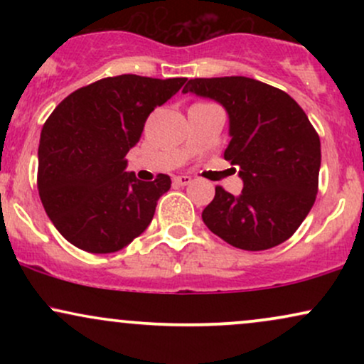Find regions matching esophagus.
<instances>
[{
    "label": "esophagus",
    "instance_id": "obj_1",
    "mask_svg": "<svg viewBox=\"0 0 364 364\" xmlns=\"http://www.w3.org/2000/svg\"><path fill=\"white\" fill-rule=\"evenodd\" d=\"M174 183H176V185H179V186H186V185H190V183H191V178L186 176V174H181V176L174 178Z\"/></svg>",
    "mask_w": 364,
    "mask_h": 364
}]
</instances>
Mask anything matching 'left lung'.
I'll return each instance as SVG.
<instances>
[{"label": "left lung", "mask_w": 364, "mask_h": 364, "mask_svg": "<svg viewBox=\"0 0 364 364\" xmlns=\"http://www.w3.org/2000/svg\"><path fill=\"white\" fill-rule=\"evenodd\" d=\"M185 94L212 99L229 116L224 159L240 169L243 190L215 188L202 219L225 243L260 252L294 235L318 191V133L286 92L248 77L193 78Z\"/></svg>", "instance_id": "8db88e82"}]
</instances>
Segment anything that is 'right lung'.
Here are the masks:
<instances>
[{
	"label": "right lung",
	"instance_id": "obj_1",
	"mask_svg": "<svg viewBox=\"0 0 364 364\" xmlns=\"http://www.w3.org/2000/svg\"><path fill=\"white\" fill-rule=\"evenodd\" d=\"M186 78L118 75L75 90L41 132L37 188L46 214L65 240L89 253H114L149 228L168 174L140 181L127 154L149 114Z\"/></svg>",
	"mask_w": 364,
	"mask_h": 364
}]
</instances>
